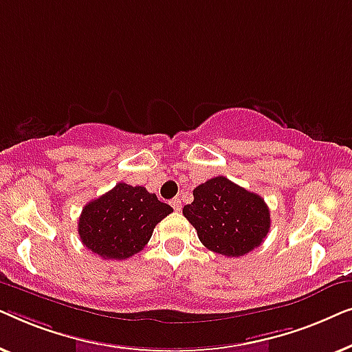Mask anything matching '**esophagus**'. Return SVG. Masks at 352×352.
Here are the masks:
<instances>
[{"label": "esophagus", "mask_w": 352, "mask_h": 352, "mask_svg": "<svg viewBox=\"0 0 352 352\" xmlns=\"http://www.w3.org/2000/svg\"><path fill=\"white\" fill-rule=\"evenodd\" d=\"M171 206L175 208V211H181V199H177V197H176V199H173Z\"/></svg>", "instance_id": "1"}]
</instances>
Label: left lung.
<instances>
[{
	"label": "left lung",
	"instance_id": "8db88e82",
	"mask_svg": "<svg viewBox=\"0 0 352 352\" xmlns=\"http://www.w3.org/2000/svg\"><path fill=\"white\" fill-rule=\"evenodd\" d=\"M200 242L224 256H243L259 247L271 229L264 199L224 176L194 189V201L182 208Z\"/></svg>",
	"mask_w": 352,
	"mask_h": 352
}]
</instances>
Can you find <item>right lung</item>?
<instances>
[{
    "label": "right lung",
    "mask_w": 352,
    "mask_h": 352,
    "mask_svg": "<svg viewBox=\"0 0 352 352\" xmlns=\"http://www.w3.org/2000/svg\"><path fill=\"white\" fill-rule=\"evenodd\" d=\"M173 211L146 187L118 182L81 211L78 234L83 245L104 259H126L141 252L153 229Z\"/></svg>",
    "instance_id": "obj_1"
}]
</instances>
